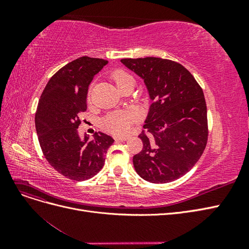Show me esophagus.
Wrapping results in <instances>:
<instances>
[{
  "mask_svg": "<svg viewBox=\"0 0 249 249\" xmlns=\"http://www.w3.org/2000/svg\"><path fill=\"white\" fill-rule=\"evenodd\" d=\"M115 140L116 141H125L127 140L126 136H115Z\"/></svg>",
  "mask_w": 249,
  "mask_h": 249,
  "instance_id": "esophagus-1",
  "label": "esophagus"
}]
</instances>
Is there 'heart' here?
Segmentation results:
<instances>
[{
    "mask_svg": "<svg viewBox=\"0 0 249 249\" xmlns=\"http://www.w3.org/2000/svg\"><path fill=\"white\" fill-rule=\"evenodd\" d=\"M112 78L116 83L118 89L125 85L127 82L134 81L130 73L124 71L117 70L112 74ZM138 115L136 112L132 111H115L110 113L104 118L103 124L105 129L115 135L125 134L130 131L134 122H136Z\"/></svg>",
    "mask_w": 249,
    "mask_h": 249,
    "instance_id": "obj_1",
    "label": "heart"
}]
</instances>
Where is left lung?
I'll return each mask as SVG.
<instances>
[{"instance_id":"1","label":"left lung","mask_w":249,"mask_h":249,"mask_svg":"<svg viewBox=\"0 0 249 249\" xmlns=\"http://www.w3.org/2000/svg\"><path fill=\"white\" fill-rule=\"evenodd\" d=\"M139 76L149 100L141 133V152L133 157L136 172L149 183L165 184L185 176L207 145V105L196 80L178 62L146 57L120 60Z\"/></svg>"}]
</instances>
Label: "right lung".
<instances>
[{
  "instance_id": "1",
  "label": "right lung",
  "mask_w": 249,
  "mask_h": 249,
  "mask_svg": "<svg viewBox=\"0 0 249 249\" xmlns=\"http://www.w3.org/2000/svg\"><path fill=\"white\" fill-rule=\"evenodd\" d=\"M107 60L80 57L53 76L37 106L36 133L42 153L51 166L67 178L86 180L94 177L105 163V154L114 142L109 135L95 132L81 138L80 115L87 109L88 87Z\"/></svg>"
}]
</instances>
